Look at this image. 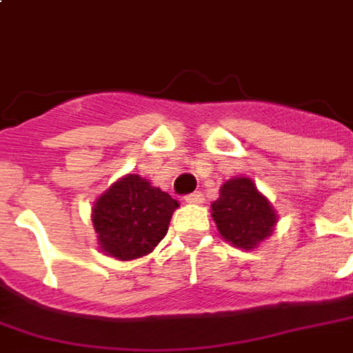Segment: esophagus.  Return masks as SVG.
<instances>
[{"label": "esophagus", "mask_w": 353, "mask_h": 353, "mask_svg": "<svg viewBox=\"0 0 353 353\" xmlns=\"http://www.w3.org/2000/svg\"><path fill=\"white\" fill-rule=\"evenodd\" d=\"M185 202H187V204H202V202H204V199H202V193H199V191H196V193L187 194V196H185Z\"/></svg>", "instance_id": "1"}]
</instances>
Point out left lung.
I'll return each mask as SVG.
<instances>
[{
  "instance_id": "8db88e82",
  "label": "left lung",
  "mask_w": 353,
  "mask_h": 353,
  "mask_svg": "<svg viewBox=\"0 0 353 353\" xmlns=\"http://www.w3.org/2000/svg\"><path fill=\"white\" fill-rule=\"evenodd\" d=\"M219 235L241 250H254L279 221L270 199L258 191L250 177H231L219 187V199L210 204Z\"/></svg>"
}]
</instances>
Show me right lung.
I'll use <instances>...</instances> for the list:
<instances>
[{
	"mask_svg": "<svg viewBox=\"0 0 353 353\" xmlns=\"http://www.w3.org/2000/svg\"><path fill=\"white\" fill-rule=\"evenodd\" d=\"M179 202L139 174H125L99 194L91 221L101 252L120 262L137 260L166 236Z\"/></svg>",
	"mask_w": 353,
	"mask_h": 353,
	"instance_id": "add662e5",
	"label": "right lung"
}]
</instances>
